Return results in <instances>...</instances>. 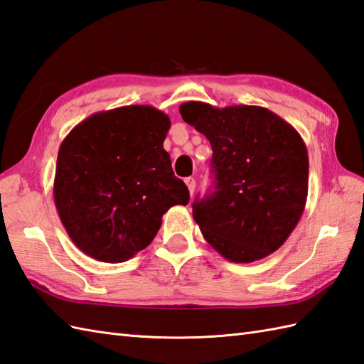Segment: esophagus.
Here are the masks:
<instances>
[{
  "label": "esophagus",
  "instance_id": "obj_1",
  "mask_svg": "<svg viewBox=\"0 0 364 364\" xmlns=\"http://www.w3.org/2000/svg\"><path fill=\"white\" fill-rule=\"evenodd\" d=\"M185 183H187L190 195H193V191H195V187H196V181H195V177H187V179H185Z\"/></svg>",
  "mask_w": 364,
  "mask_h": 364
}]
</instances>
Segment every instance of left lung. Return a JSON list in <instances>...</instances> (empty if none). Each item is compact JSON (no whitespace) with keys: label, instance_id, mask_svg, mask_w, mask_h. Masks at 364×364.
Listing matches in <instances>:
<instances>
[{"label":"left lung","instance_id":"obj_1","mask_svg":"<svg viewBox=\"0 0 364 364\" xmlns=\"http://www.w3.org/2000/svg\"><path fill=\"white\" fill-rule=\"evenodd\" d=\"M179 112L213 151V191L193 204L207 243L235 263L268 257L285 243L305 208L309 152L302 136L258 106L218 109L190 101Z\"/></svg>","mask_w":364,"mask_h":364}]
</instances>
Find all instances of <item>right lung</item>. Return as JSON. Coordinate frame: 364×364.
<instances>
[{"instance_id":"right-lung-1","label":"right lung","mask_w":364,"mask_h":364,"mask_svg":"<svg viewBox=\"0 0 364 364\" xmlns=\"http://www.w3.org/2000/svg\"><path fill=\"white\" fill-rule=\"evenodd\" d=\"M171 126L151 106L98 112L63 139L55 165L54 203L84 254L121 263L146 247L173 205H187L164 149Z\"/></svg>"}]
</instances>
